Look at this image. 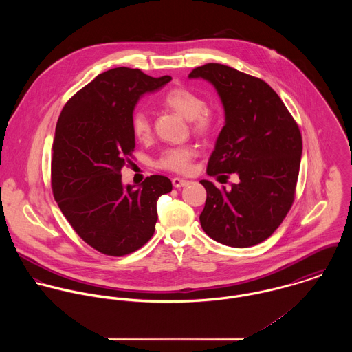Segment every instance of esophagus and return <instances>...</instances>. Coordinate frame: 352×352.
Here are the masks:
<instances>
[{"instance_id":"obj_1","label":"esophagus","mask_w":352,"mask_h":352,"mask_svg":"<svg viewBox=\"0 0 352 352\" xmlns=\"http://www.w3.org/2000/svg\"><path fill=\"white\" fill-rule=\"evenodd\" d=\"M172 184H173V187H176V188H182V187H184V186L188 184V180L182 179V177H173V179H172Z\"/></svg>"}]
</instances>
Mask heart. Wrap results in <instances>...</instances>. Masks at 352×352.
<instances>
[{"mask_svg": "<svg viewBox=\"0 0 352 352\" xmlns=\"http://www.w3.org/2000/svg\"><path fill=\"white\" fill-rule=\"evenodd\" d=\"M162 102L186 120H191L195 133L207 135L214 129L215 116L206 109L204 99L191 89L173 88L165 94ZM133 133L140 141H145L151 137V120L145 112L140 111L133 116ZM194 157L195 151L190 146L170 148L161 154L158 166L168 170L186 173L190 170Z\"/></svg>", "mask_w": 352, "mask_h": 352, "instance_id": "1", "label": "heart"}]
</instances>
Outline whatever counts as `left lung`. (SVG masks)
Masks as SVG:
<instances>
[{
  "label": "left lung",
  "instance_id": "obj_1",
  "mask_svg": "<svg viewBox=\"0 0 352 352\" xmlns=\"http://www.w3.org/2000/svg\"><path fill=\"white\" fill-rule=\"evenodd\" d=\"M188 78L210 82L225 112L207 175L239 176L230 190L201 180L207 192L201 228L228 247L256 245L278 229L294 201L302 155L300 129L276 92L260 78L221 63L199 66Z\"/></svg>",
  "mask_w": 352,
  "mask_h": 352
}]
</instances>
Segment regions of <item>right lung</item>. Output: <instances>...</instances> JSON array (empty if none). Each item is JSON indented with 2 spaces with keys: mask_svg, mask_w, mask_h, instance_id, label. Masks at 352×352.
I'll return each mask as SVG.
<instances>
[{
  "mask_svg": "<svg viewBox=\"0 0 352 352\" xmlns=\"http://www.w3.org/2000/svg\"><path fill=\"white\" fill-rule=\"evenodd\" d=\"M170 80L115 67L78 91L59 115L51 151L54 198L77 234L104 254L123 256L146 244L157 201L172 191L165 176L153 175L135 187L124 186L120 175L135 148L137 102Z\"/></svg>",
  "mask_w": 352,
  "mask_h": 352,
  "instance_id": "obj_1",
  "label": "right lung"
}]
</instances>
